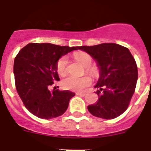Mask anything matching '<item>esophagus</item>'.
Segmentation results:
<instances>
[{
	"label": "esophagus",
	"instance_id": "34e87169",
	"mask_svg": "<svg viewBox=\"0 0 151 151\" xmlns=\"http://www.w3.org/2000/svg\"><path fill=\"white\" fill-rule=\"evenodd\" d=\"M76 94H77V95H78V96H82V97H84V96H85V93H82V92H77Z\"/></svg>",
	"mask_w": 151,
	"mask_h": 151
}]
</instances>
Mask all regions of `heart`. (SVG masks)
I'll return each mask as SVG.
<instances>
[{"instance_id": "b5f03b06", "label": "heart", "mask_w": 151, "mask_h": 151, "mask_svg": "<svg viewBox=\"0 0 151 151\" xmlns=\"http://www.w3.org/2000/svg\"><path fill=\"white\" fill-rule=\"evenodd\" d=\"M73 57L78 62L85 66V71L93 77H97L99 75V69L97 66L91 65L93 58L89 54L85 51H77L74 53ZM68 60L66 56H63L57 60L56 69L60 76H64L67 73ZM91 84V78L88 76L77 78L69 76L62 81V86L64 89L74 91H82L86 87Z\"/></svg>"}]
</instances>
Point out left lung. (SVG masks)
<instances>
[{
  "label": "left lung",
  "mask_w": 151,
  "mask_h": 151,
  "mask_svg": "<svg viewBox=\"0 0 151 151\" xmlns=\"http://www.w3.org/2000/svg\"><path fill=\"white\" fill-rule=\"evenodd\" d=\"M78 48L87 52L97 62L100 77L95 88L98 101L88 110L94 116L111 119L129 107L135 90L138 67L129 49L114 43H104Z\"/></svg>",
  "instance_id": "1"
}]
</instances>
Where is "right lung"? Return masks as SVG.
Segmentation results:
<instances>
[{
	"instance_id": "obj_1",
	"label": "right lung",
	"mask_w": 151,
	"mask_h": 151,
	"mask_svg": "<svg viewBox=\"0 0 151 151\" xmlns=\"http://www.w3.org/2000/svg\"><path fill=\"white\" fill-rule=\"evenodd\" d=\"M78 47L49 43H29L16 56L13 73L17 93L33 115L44 119L63 115L75 94L49 88L60 81L56 69L57 60Z\"/></svg>"
}]
</instances>
